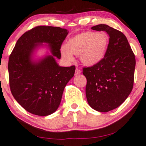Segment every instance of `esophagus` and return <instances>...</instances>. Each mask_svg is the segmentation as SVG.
<instances>
[{
    "label": "esophagus",
    "mask_w": 146,
    "mask_h": 146,
    "mask_svg": "<svg viewBox=\"0 0 146 146\" xmlns=\"http://www.w3.org/2000/svg\"><path fill=\"white\" fill-rule=\"evenodd\" d=\"M81 73V70L79 69V68H76V72H75V74L76 75H79Z\"/></svg>",
    "instance_id": "esophagus-1"
}]
</instances>
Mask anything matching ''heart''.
Segmentation results:
<instances>
[{
  "instance_id": "1",
  "label": "heart",
  "mask_w": 146,
  "mask_h": 146,
  "mask_svg": "<svg viewBox=\"0 0 146 146\" xmlns=\"http://www.w3.org/2000/svg\"><path fill=\"white\" fill-rule=\"evenodd\" d=\"M110 37L105 33H96L85 32L67 41L66 47H62L61 53L66 60H73L72 54L79 55L83 64L92 66L104 58L108 48Z\"/></svg>"
}]
</instances>
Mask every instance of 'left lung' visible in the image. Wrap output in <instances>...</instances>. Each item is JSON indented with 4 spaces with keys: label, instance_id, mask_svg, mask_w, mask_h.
Listing matches in <instances>:
<instances>
[{
    "label": "left lung",
    "instance_id": "8db88e82",
    "mask_svg": "<svg viewBox=\"0 0 146 146\" xmlns=\"http://www.w3.org/2000/svg\"><path fill=\"white\" fill-rule=\"evenodd\" d=\"M110 36L106 55L100 62L83 67L86 78V96L94 110L107 112L119 107L129 95L134 84L135 55L123 33L105 24L93 26Z\"/></svg>",
    "mask_w": 146,
    "mask_h": 146
}]
</instances>
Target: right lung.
<instances>
[{
  "mask_svg": "<svg viewBox=\"0 0 146 146\" xmlns=\"http://www.w3.org/2000/svg\"><path fill=\"white\" fill-rule=\"evenodd\" d=\"M68 34L66 29L39 25L25 32L17 41L8 62L9 83L15 100L26 111L48 116L58 108L64 89L74 76L76 66H59L61 46ZM48 42L52 56L38 62L31 55L38 44Z\"/></svg>",
  "mask_w": 146,
  "mask_h": 146,
  "instance_id": "right-lung-1",
  "label": "right lung"
}]
</instances>
